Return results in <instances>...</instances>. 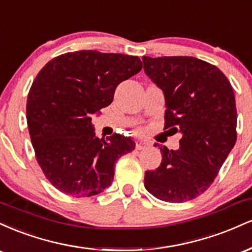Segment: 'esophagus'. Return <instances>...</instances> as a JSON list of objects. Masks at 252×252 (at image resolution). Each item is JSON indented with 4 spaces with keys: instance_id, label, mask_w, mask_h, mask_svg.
<instances>
[{
    "instance_id": "1",
    "label": "esophagus",
    "mask_w": 252,
    "mask_h": 252,
    "mask_svg": "<svg viewBox=\"0 0 252 252\" xmlns=\"http://www.w3.org/2000/svg\"><path fill=\"white\" fill-rule=\"evenodd\" d=\"M147 147H148V143H144V142H142V141H140V142L136 143V149L137 150H143V149H146Z\"/></svg>"
}]
</instances>
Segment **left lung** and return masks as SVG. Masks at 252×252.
<instances>
[{
    "mask_svg": "<svg viewBox=\"0 0 252 252\" xmlns=\"http://www.w3.org/2000/svg\"><path fill=\"white\" fill-rule=\"evenodd\" d=\"M143 70L162 90L164 129L181 134L180 148L155 143L162 154L158 168L147 170L144 187L168 202L196 198L211 186L237 140L232 86L212 63L193 57H143Z\"/></svg>",
    "mask_w": 252,
    "mask_h": 252,
    "instance_id": "8db88e82",
    "label": "left lung"
}]
</instances>
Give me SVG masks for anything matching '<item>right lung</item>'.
I'll return each mask as SVG.
<instances>
[{
	"instance_id": "right-lung-1",
	"label": "right lung",
	"mask_w": 252,
	"mask_h": 252,
	"mask_svg": "<svg viewBox=\"0 0 252 252\" xmlns=\"http://www.w3.org/2000/svg\"><path fill=\"white\" fill-rule=\"evenodd\" d=\"M141 68L136 56L78 51L53 58L37 73L27 98L28 130L37 163L60 192L77 198L103 192L116 161L135 149L123 135L97 137L91 116Z\"/></svg>"
}]
</instances>
